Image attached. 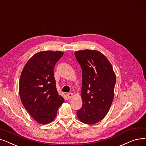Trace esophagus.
Wrapping results in <instances>:
<instances>
[{
    "mask_svg": "<svg viewBox=\"0 0 146 146\" xmlns=\"http://www.w3.org/2000/svg\"><path fill=\"white\" fill-rule=\"evenodd\" d=\"M72 96H73V94L71 93H69L67 94V97L69 99H71L72 98Z\"/></svg>",
    "mask_w": 146,
    "mask_h": 146,
    "instance_id": "34e87169",
    "label": "esophagus"
}]
</instances>
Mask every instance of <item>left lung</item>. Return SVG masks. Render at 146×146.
<instances>
[{
	"label": "left lung",
	"instance_id": "left-lung-1",
	"mask_svg": "<svg viewBox=\"0 0 146 146\" xmlns=\"http://www.w3.org/2000/svg\"><path fill=\"white\" fill-rule=\"evenodd\" d=\"M75 55L82 76V106L77 115L81 122L94 124L102 120L110 109L114 98L116 75L109 60L99 51L79 50Z\"/></svg>",
	"mask_w": 146,
	"mask_h": 146
}]
</instances>
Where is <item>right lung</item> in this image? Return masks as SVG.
<instances>
[{
	"label": "right lung",
	"mask_w": 146,
	"mask_h": 146,
	"mask_svg": "<svg viewBox=\"0 0 146 146\" xmlns=\"http://www.w3.org/2000/svg\"><path fill=\"white\" fill-rule=\"evenodd\" d=\"M60 51H41L28 60L20 76L19 93L27 112L39 123L52 122L64 102L58 94L53 69L63 56Z\"/></svg>",
	"instance_id": "1"
}]
</instances>
